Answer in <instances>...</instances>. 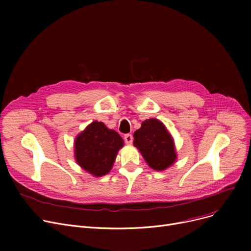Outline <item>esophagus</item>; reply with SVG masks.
Segmentation results:
<instances>
[{
    "label": "esophagus",
    "instance_id": "obj_1",
    "mask_svg": "<svg viewBox=\"0 0 251 251\" xmlns=\"http://www.w3.org/2000/svg\"><path fill=\"white\" fill-rule=\"evenodd\" d=\"M124 140H125V142L127 144H131V143L133 142V136L131 135V134H125L124 135Z\"/></svg>",
    "mask_w": 251,
    "mask_h": 251
}]
</instances>
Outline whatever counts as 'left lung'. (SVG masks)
Wrapping results in <instances>:
<instances>
[{"mask_svg":"<svg viewBox=\"0 0 251 251\" xmlns=\"http://www.w3.org/2000/svg\"><path fill=\"white\" fill-rule=\"evenodd\" d=\"M133 137L134 146L151 168L162 171L175 162L176 152L173 138L161 121L149 119L142 122Z\"/></svg>","mask_w":251,"mask_h":251,"instance_id":"obj_1","label":"left lung"}]
</instances>
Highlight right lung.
<instances>
[{"label": "right lung", "instance_id": "1", "mask_svg": "<svg viewBox=\"0 0 251 251\" xmlns=\"http://www.w3.org/2000/svg\"><path fill=\"white\" fill-rule=\"evenodd\" d=\"M123 139L101 122H92L75 140L78 165L95 176H102L112 169Z\"/></svg>", "mask_w": 251, "mask_h": 251}]
</instances>
